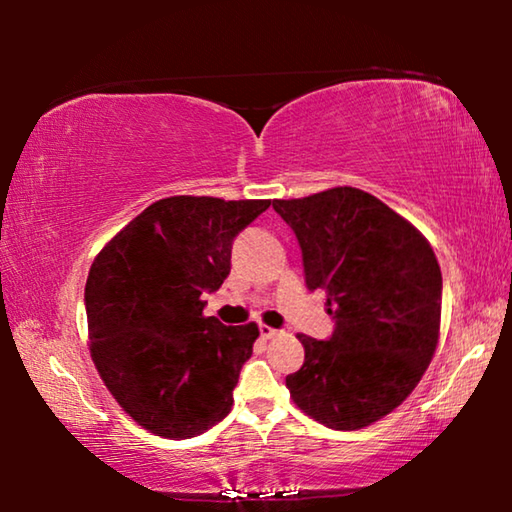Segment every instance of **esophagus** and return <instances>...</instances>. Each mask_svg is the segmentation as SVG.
Masks as SVG:
<instances>
[{
    "label": "esophagus",
    "instance_id": "1",
    "mask_svg": "<svg viewBox=\"0 0 512 512\" xmlns=\"http://www.w3.org/2000/svg\"><path fill=\"white\" fill-rule=\"evenodd\" d=\"M259 334H262V339H275V336L282 334V329H275V327H268V325H259Z\"/></svg>",
    "mask_w": 512,
    "mask_h": 512
}]
</instances>
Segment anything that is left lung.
Here are the masks:
<instances>
[{
	"instance_id": "1",
	"label": "left lung",
	"mask_w": 512,
	"mask_h": 512,
	"mask_svg": "<svg viewBox=\"0 0 512 512\" xmlns=\"http://www.w3.org/2000/svg\"><path fill=\"white\" fill-rule=\"evenodd\" d=\"M296 232L309 291L327 293L334 332L298 334L305 363L287 377L298 409L354 431L397 409L436 352L443 275L429 241L368 192L334 187L273 201Z\"/></svg>"
}]
</instances>
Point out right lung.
I'll use <instances>...</instances> for the list:
<instances>
[{"mask_svg": "<svg viewBox=\"0 0 512 512\" xmlns=\"http://www.w3.org/2000/svg\"><path fill=\"white\" fill-rule=\"evenodd\" d=\"M271 201L171 196L108 241L85 284L90 352L121 409L151 433L194 438L232 409L255 323L205 318L230 275L232 241Z\"/></svg>", "mask_w": 512, "mask_h": 512, "instance_id": "obj_1", "label": "right lung"}]
</instances>
